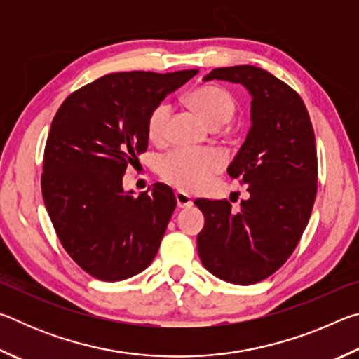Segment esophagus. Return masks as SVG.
<instances>
[{
    "label": "esophagus",
    "instance_id": "esophagus-1",
    "mask_svg": "<svg viewBox=\"0 0 359 359\" xmlns=\"http://www.w3.org/2000/svg\"><path fill=\"white\" fill-rule=\"evenodd\" d=\"M175 201H177V205L180 209H188L193 205V199L190 194H187L185 191H175Z\"/></svg>",
    "mask_w": 359,
    "mask_h": 359
}]
</instances>
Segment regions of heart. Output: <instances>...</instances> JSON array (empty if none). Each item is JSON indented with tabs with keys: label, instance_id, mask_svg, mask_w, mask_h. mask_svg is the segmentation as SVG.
<instances>
[{
	"label": "heart",
	"instance_id": "1",
	"mask_svg": "<svg viewBox=\"0 0 359 359\" xmlns=\"http://www.w3.org/2000/svg\"><path fill=\"white\" fill-rule=\"evenodd\" d=\"M188 104L201 115L205 123L220 126L231 120L236 112L233 95L220 87H199L188 95ZM171 106L160 102L147 117V136L150 141L163 142L166 139ZM224 166V155L217 149H175L158 163L160 175L169 184L185 191H199Z\"/></svg>",
	"mask_w": 359,
	"mask_h": 359
}]
</instances>
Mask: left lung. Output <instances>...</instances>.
Listing matches in <instances>:
<instances>
[{
	"label": "left lung",
	"instance_id": "8db88e82",
	"mask_svg": "<svg viewBox=\"0 0 359 359\" xmlns=\"http://www.w3.org/2000/svg\"><path fill=\"white\" fill-rule=\"evenodd\" d=\"M241 83L252 95V126L228 168L248 185L241 210L226 199H196L204 214L198 253L210 274L253 285L285 264L306 229L317 196L318 161L312 121L293 88L257 66L212 69L204 81Z\"/></svg>",
	"mask_w": 359,
	"mask_h": 359
}]
</instances>
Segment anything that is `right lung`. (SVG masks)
Listing matches in <instances>:
<instances>
[{
  "mask_svg": "<svg viewBox=\"0 0 359 359\" xmlns=\"http://www.w3.org/2000/svg\"><path fill=\"white\" fill-rule=\"evenodd\" d=\"M198 74L114 72L83 85L52 120L42 198L60 242L90 276L118 282L154 261L175 209L171 187L123 191L128 165L147 150L151 109Z\"/></svg>",
  "mask_w": 359,
  "mask_h": 359,
  "instance_id": "add662e5",
  "label": "right lung"
}]
</instances>
